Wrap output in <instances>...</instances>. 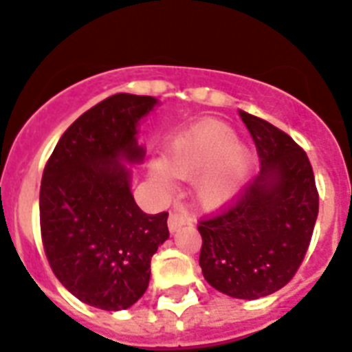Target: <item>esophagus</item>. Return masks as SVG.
Instances as JSON below:
<instances>
[{
	"instance_id": "1",
	"label": "esophagus",
	"mask_w": 352,
	"mask_h": 352,
	"mask_svg": "<svg viewBox=\"0 0 352 352\" xmlns=\"http://www.w3.org/2000/svg\"><path fill=\"white\" fill-rule=\"evenodd\" d=\"M186 222V217L182 213H177V211H171L170 217H168V228L170 231H177Z\"/></svg>"
}]
</instances>
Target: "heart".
I'll list each match as a JSON object with an SVG mask.
<instances>
[{
  "mask_svg": "<svg viewBox=\"0 0 352 352\" xmlns=\"http://www.w3.org/2000/svg\"><path fill=\"white\" fill-rule=\"evenodd\" d=\"M253 157L239 137L222 122L206 121L173 137L164 148V161L151 164V177L168 186L171 173L197 181V195L206 206H221L235 195L248 175Z\"/></svg>",
  "mask_w": 352,
  "mask_h": 352,
  "instance_id": "b5f03b06",
  "label": "heart"
}]
</instances>
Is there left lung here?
Masks as SVG:
<instances>
[{
	"label": "left lung",
	"mask_w": 352,
	"mask_h": 352,
	"mask_svg": "<svg viewBox=\"0 0 352 352\" xmlns=\"http://www.w3.org/2000/svg\"><path fill=\"white\" fill-rule=\"evenodd\" d=\"M260 159L255 181L199 222V264L211 287L255 300L282 289L309 248L318 190L307 153L271 122L239 111Z\"/></svg>",
	"instance_id": "obj_1"
}]
</instances>
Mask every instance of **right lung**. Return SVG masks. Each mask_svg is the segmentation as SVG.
I'll list each match as a JSON object with an SVG mask.
<instances>
[{
	"instance_id": "add662e5",
	"label": "right lung",
	"mask_w": 352,
	"mask_h": 352,
	"mask_svg": "<svg viewBox=\"0 0 352 352\" xmlns=\"http://www.w3.org/2000/svg\"><path fill=\"white\" fill-rule=\"evenodd\" d=\"M155 97L116 94L68 126L43 171L39 224L57 280L85 304L128 309L144 295L150 262L170 236L168 213L148 215L130 191L141 162L137 122Z\"/></svg>"
}]
</instances>
